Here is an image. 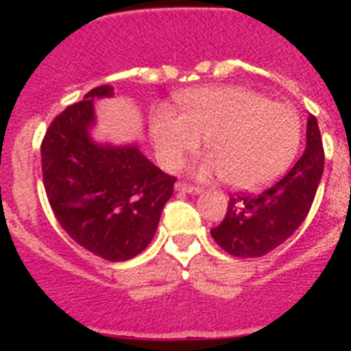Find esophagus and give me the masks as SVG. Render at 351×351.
I'll use <instances>...</instances> for the list:
<instances>
[{"mask_svg": "<svg viewBox=\"0 0 351 351\" xmlns=\"http://www.w3.org/2000/svg\"><path fill=\"white\" fill-rule=\"evenodd\" d=\"M175 189L178 190V192H185V193H202L200 186H193V185H189V183H183V182L176 183Z\"/></svg>", "mask_w": 351, "mask_h": 351, "instance_id": "34e87169", "label": "esophagus"}]
</instances>
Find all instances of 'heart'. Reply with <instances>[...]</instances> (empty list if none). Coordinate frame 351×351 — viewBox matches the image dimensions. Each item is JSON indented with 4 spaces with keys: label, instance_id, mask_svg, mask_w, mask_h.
Returning <instances> with one entry per match:
<instances>
[{
    "label": "heart",
    "instance_id": "1",
    "mask_svg": "<svg viewBox=\"0 0 351 351\" xmlns=\"http://www.w3.org/2000/svg\"><path fill=\"white\" fill-rule=\"evenodd\" d=\"M180 113L158 107L151 137L159 161L178 168L200 139L210 154L198 168L202 178L224 175L238 190L268 185L287 171L302 141L299 112L238 86L198 88L178 97Z\"/></svg>",
    "mask_w": 351,
    "mask_h": 351
}]
</instances>
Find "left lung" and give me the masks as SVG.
Here are the masks:
<instances>
[{
  "mask_svg": "<svg viewBox=\"0 0 351 351\" xmlns=\"http://www.w3.org/2000/svg\"><path fill=\"white\" fill-rule=\"evenodd\" d=\"M306 151L282 180L258 195L229 197L226 217L210 229L229 254L256 258L270 253L299 229L313 205L324 169V149L314 115L307 119Z\"/></svg>",
  "mask_w": 351,
  "mask_h": 351,
  "instance_id": "left-lung-1",
  "label": "left lung"
}]
</instances>
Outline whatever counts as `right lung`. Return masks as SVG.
I'll return each instance as SVG.
<instances>
[{
	"mask_svg": "<svg viewBox=\"0 0 351 351\" xmlns=\"http://www.w3.org/2000/svg\"><path fill=\"white\" fill-rule=\"evenodd\" d=\"M112 97L110 84L93 88L52 120L40 146L42 178L71 239L104 260L125 261L154 238L176 178L136 144L112 146L91 137L95 98Z\"/></svg>",
	"mask_w": 351,
	"mask_h": 351,
	"instance_id": "right-lung-1",
	"label": "right lung"
}]
</instances>
